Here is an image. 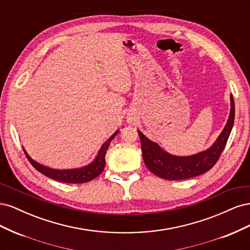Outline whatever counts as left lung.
Returning <instances> with one entry per match:
<instances>
[{"label":"left lung","instance_id":"1","mask_svg":"<svg viewBox=\"0 0 250 250\" xmlns=\"http://www.w3.org/2000/svg\"><path fill=\"white\" fill-rule=\"evenodd\" d=\"M234 121V102L230 96V113L224 129L215 144L203 152L191 156H175L164 151L156 143L150 141L140 130L143 160L150 172L168 180L192 178L208 172L218 162L226 146Z\"/></svg>","mask_w":250,"mask_h":250}]
</instances>
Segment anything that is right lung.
<instances>
[{"label": "right lung", "instance_id": "obj_1", "mask_svg": "<svg viewBox=\"0 0 250 250\" xmlns=\"http://www.w3.org/2000/svg\"><path fill=\"white\" fill-rule=\"evenodd\" d=\"M118 132L119 130H117L106 142L103 144L99 153H98L96 157V160L92 164H89L88 166H86V167H83L80 169H73V170L50 169V168L44 167V166L39 163L34 162L32 158L26 153L25 149H24V152L33 167L37 171H40L42 174H43V175H46L47 177L54 180L62 181V183H66V184H83V183H87V181L93 180L97 176H99L103 172L105 167V154H106V151L110 142L113 140V138L116 137Z\"/></svg>", "mask_w": 250, "mask_h": 250}]
</instances>
